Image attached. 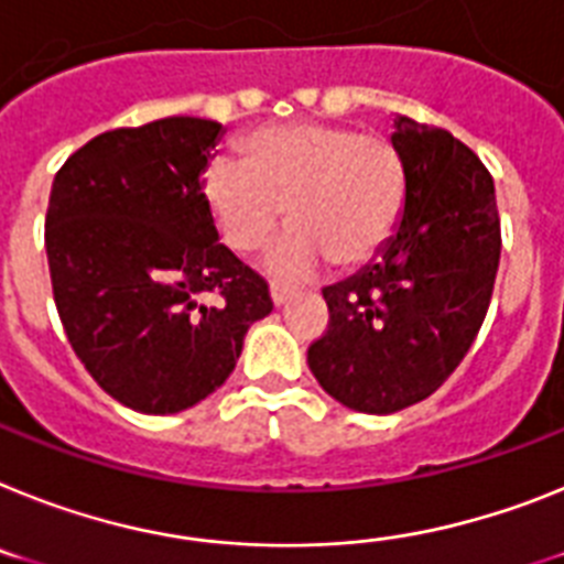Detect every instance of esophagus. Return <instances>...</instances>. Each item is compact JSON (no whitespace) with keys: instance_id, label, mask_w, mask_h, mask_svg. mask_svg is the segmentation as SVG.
<instances>
[{"instance_id":"esophagus-1","label":"esophagus","mask_w":564,"mask_h":564,"mask_svg":"<svg viewBox=\"0 0 564 564\" xmlns=\"http://www.w3.org/2000/svg\"><path fill=\"white\" fill-rule=\"evenodd\" d=\"M269 295H272L274 306H283L292 295H295V290H292V286H286V283H274L272 281V286H269Z\"/></svg>"}]
</instances>
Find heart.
<instances>
[{
  "instance_id": "b5f03b06",
  "label": "heart",
  "mask_w": 564,
  "mask_h": 564,
  "mask_svg": "<svg viewBox=\"0 0 564 564\" xmlns=\"http://www.w3.org/2000/svg\"><path fill=\"white\" fill-rule=\"evenodd\" d=\"M203 197L217 235L238 254L267 249L286 206L292 229L267 263L274 274L301 278L326 258L335 267L370 260L399 224L406 172L387 137L292 122L254 131L243 163L212 160Z\"/></svg>"
}]
</instances>
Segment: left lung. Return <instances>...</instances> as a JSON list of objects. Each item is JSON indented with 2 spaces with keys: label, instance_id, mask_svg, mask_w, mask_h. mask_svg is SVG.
Instances as JSON below:
<instances>
[{
  "label": "left lung",
  "instance_id": "left-lung-1",
  "mask_svg": "<svg viewBox=\"0 0 564 564\" xmlns=\"http://www.w3.org/2000/svg\"><path fill=\"white\" fill-rule=\"evenodd\" d=\"M406 172L395 235L324 290L329 326L306 352L312 376L349 410L387 415L451 378L494 295L501 226L494 177L451 131L395 120Z\"/></svg>",
  "mask_w": 564,
  "mask_h": 564
}]
</instances>
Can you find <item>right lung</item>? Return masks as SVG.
I'll return each instance as SVG.
<instances>
[{
  "label": "right lung",
  "instance_id": "right-lung-1",
  "mask_svg": "<svg viewBox=\"0 0 564 564\" xmlns=\"http://www.w3.org/2000/svg\"><path fill=\"white\" fill-rule=\"evenodd\" d=\"M220 134L200 117L106 131L51 186L45 249L59 321L94 381L137 413L206 399L235 370L246 329L272 312L267 281L217 243L203 197Z\"/></svg>",
  "mask_w": 564,
  "mask_h": 564
}]
</instances>
